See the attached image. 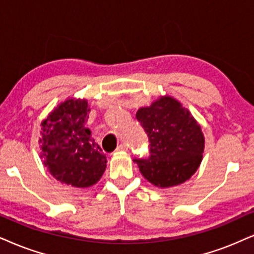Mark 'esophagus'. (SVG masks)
Returning <instances> with one entry per match:
<instances>
[{"label": "esophagus", "instance_id": "esophagus-1", "mask_svg": "<svg viewBox=\"0 0 254 254\" xmlns=\"http://www.w3.org/2000/svg\"><path fill=\"white\" fill-rule=\"evenodd\" d=\"M127 149H128V146L126 145V143H121V145L118 146L117 151L118 152H121V151H127Z\"/></svg>", "mask_w": 254, "mask_h": 254}]
</instances>
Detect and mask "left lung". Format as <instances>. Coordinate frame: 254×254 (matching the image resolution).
<instances>
[{
	"instance_id": "left-lung-1",
	"label": "left lung",
	"mask_w": 254,
	"mask_h": 254,
	"mask_svg": "<svg viewBox=\"0 0 254 254\" xmlns=\"http://www.w3.org/2000/svg\"><path fill=\"white\" fill-rule=\"evenodd\" d=\"M136 119L149 141L148 156L134 160L143 177L162 189L189 180L198 170L205 147L201 127L189 109L172 96H161L140 108Z\"/></svg>"
}]
</instances>
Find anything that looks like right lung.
<instances>
[{"mask_svg": "<svg viewBox=\"0 0 254 254\" xmlns=\"http://www.w3.org/2000/svg\"><path fill=\"white\" fill-rule=\"evenodd\" d=\"M87 100L68 99L41 124V158L43 165L62 184L84 189L96 184L107 159L86 128Z\"/></svg>", "mask_w": 254, "mask_h": 254, "instance_id": "obj_1", "label": "right lung"}]
</instances>
